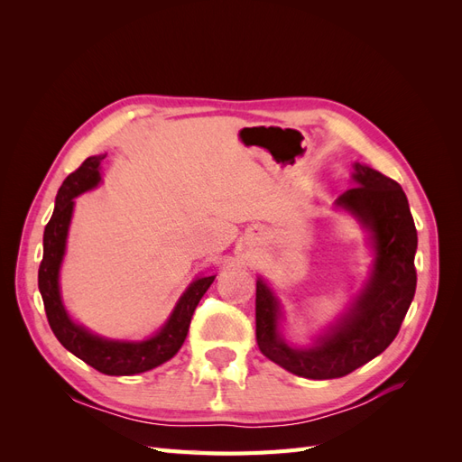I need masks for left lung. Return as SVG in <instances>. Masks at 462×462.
<instances>
[{"label":"left lung","mask_w":462,"mask_h":462,"mask_svg":"<svg viewBox=\"0 0 462 462\" xmlns=\"http://www.w3.org/2000/svg\"><path fill=\"white\" fill-rule=\"evenodd\" d=\"M356 187L337 204L372 231L375 262L370 282L348 314L312 348L289 346L277 329L279 304L256 282V341L262 355L309 380H333L365 366L397 337L416 291V227L397 180L355 163Z\"/></svg>","instance_id":"8db88e82"}]
</instances>
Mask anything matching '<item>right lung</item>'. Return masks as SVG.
<instances>
[{"label":"right lung","mask_w":462,"mask_h":462,"mask_svg":"<svg viewBox=\"0 0 462 462\" xmlns=\"http://www.w3.org/2000/svg\"><path fill=\"white\" fill-rule=\"evenodd\" d=\"M104 156H92L69 175L55 197V209L44 229V256L38 270V289L48 316V324L58 341L87 365L107 375H134L148 372L173 358L185 343L190 318L216 275L199 277L177 302L173 314L158 335L141 343H121L100 339L69 319L60 297V265L65 253L69 221L73 214V199L97 185V165Z\"/></svg>","instance_id":"obj_1"}]
</instances>
